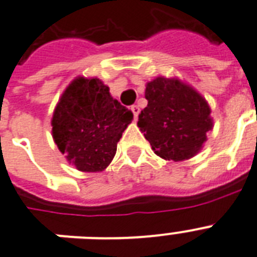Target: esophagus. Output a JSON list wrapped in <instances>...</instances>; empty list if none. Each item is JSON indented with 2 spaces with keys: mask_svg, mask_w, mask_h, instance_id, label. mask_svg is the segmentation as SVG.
<instances>
[{
  "mask_svg": "<svg viewBox=\"0 0 257 257\" xmlns=\"http://www.w3.org/2000/svg\"><path fill=\"white\" fill-rule=\"evenodd\" d=\"M131 111H133V114H134V118L138 119L139 112H141V108H139V106H137V104H134V106H131Z\"/></svg>",
  "mask_w": 257,
  "mask_h": 257,
  "instance_id": "obj_1",
  "label": "esophagus"
}]
</instances>
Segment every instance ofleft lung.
Returning <instances> with one entry per match:
<instances>
[{
	"label": "left lung",
	"mask_w": 257,
	"mask_h": 257,
	"mask_svg": "<svg viewBox=\"0 0 257 257\" xmlns=\"http://www.w3.org/2000/svg\"><path fill=\"white\" fill-rule=\"evenodd\" d=\"M147 107L138 127L154 153L166 161L195 157L212 130L211 108L200 94L178 78L158 77L146 85Z\"/></svg>",
	"instance_id": "8db88e82"
}]
</instances>
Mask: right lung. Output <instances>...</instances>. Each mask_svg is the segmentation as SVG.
<instances>
[{"instance_id":"1","label":"right lung","mask_w":257,"mask_h":257,"mask_svg":"<svg viewBox=\"0 0 257 257\" xmlns=\"http://www.w3.org/2000/svg\"><path fill=\"white\" fill-rule=\"evenodd\" d=\"M133 112L114 99L98 78L77 77L53 112V139L67 162L82 172L103 171L116 153Z\"/></svg>"}]
</instances>
